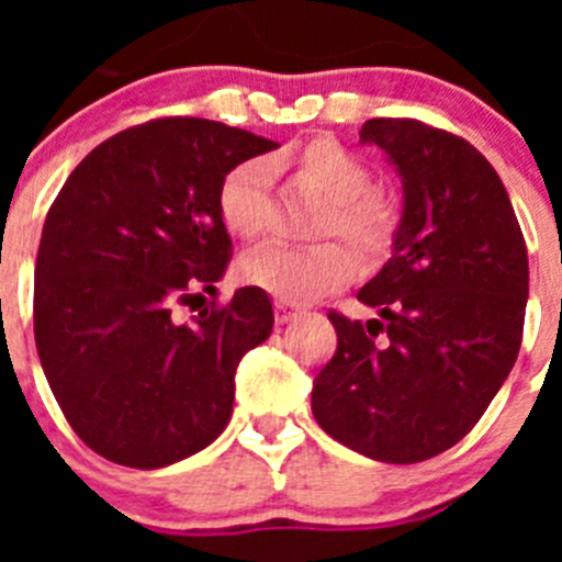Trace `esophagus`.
Returning <instances> with one entry per match:
<instances>
[{
	"label": "esophagus",
	"mask_w": 562,
	"mask_h": 562,
	"mask_svg": "<svg viewBox=\"0 0 562 562\" xmlns=\"http://www.w3.org/2000/svg\"><path fill=\"white\" fill-rule=\"evenodd\" d=\"M297 315V310H292L290 304H281V301H276V324H290L292 317Z\"/></svg>",
	"instance_id": "1"
}]
</instances>
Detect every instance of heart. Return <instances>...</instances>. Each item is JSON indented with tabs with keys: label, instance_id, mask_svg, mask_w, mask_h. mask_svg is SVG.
Here are the masks:
<instances>
[{
	"label": "heart",
	"instance_id": "1",
	"mask_svg": "<svg viewBox=\"0 0 562 562\" xmlns=\"http://www.w3.org/2000/svg\"><path fill=\"white\" fill-rule=\"evenodd\" d=\"M272 168L290 171L292 182L324 196L317 211V236L346 238L362 258L389 250L396 233V207L385 193L371 188V168L329 137H317L292 157H278ZM222 225L238 238H258L270 222V166L245 160L222 177L216 191ZM241 281L270 292L278 301L297 304L337 290L355 276V256L340 241L312 247H265L247 256L238 267Z\"/></svg>",
	"mask_w": 562,
	"mask_h": 562
}]
</instances>
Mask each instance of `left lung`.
<instances>
[{
	"instance_id": "obj_1",
	"label": "left lung",
	"mask_w": 562,
	"mask_h": 562,
	"mask_svg": "<svg viewBox=\"0 0 562 562\" xmlns=\"http://www.w3.org/2000/svg\"><path fill=\"white\" fill-rule=\"evenodd\" d=\"M360 140L389 154L405 205L391 258L357 292L376 317L329 312L337 351L312 414L357 453L414 464L464 439L513 371L529 261L504 182L464 137L374 117Z\"/></svg>"
}]
</instances>
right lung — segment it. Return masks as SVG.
<instances>
[{
	"label": "right lung",
	"instance_id": "obj_1",
	"mask_svg": "<svg viewBox=\"0 0 562 562\" xmlns=\"http://www.w3.org/2000/svg\"><path fill=\"white\" fill-rule=\"evenodd\" d=\"M278 143L202 117H160L78 162L49 205L33 329L44 376L87 448L157 470L207 448L233 414L238 360L272 331L265 290L180 322L216 295L233 241L216 191Z\"/></svg>",
	"mask_w": 562,
	"mask_h": 562
}]
</instances>
